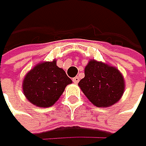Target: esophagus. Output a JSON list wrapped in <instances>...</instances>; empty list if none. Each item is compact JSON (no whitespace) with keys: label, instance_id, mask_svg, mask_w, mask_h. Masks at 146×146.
Returning a JSON list of instances; mask_svg holds the SVG:
<instances>
[{"label":"esophagus","instance_id":"obj_1","mask_svg":"<svg viewBox=\"0 0 146 146\" xmlns=\"http://www.w3.org/2000/svg\"><path fill=\"white\" fill-rule=\"evenodd\" d=\"M79 81V78L78 77H75V78H73V82L74 83H76V84H77V83Z\"/></svg>","mask_w":146,"mask_h":146}]
</instances>
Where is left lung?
Segmentation results:
<instances>
[{
  "label": "left lung",
  "instance_id": "1",
  "mask_svg": "<svg viewBox=\"0 0 146 146\" xmlns=\"http://www.w3.org/2000/svg\"><path fill=\"white\" fill-rule=\"evenodd\" d=\"M78 86L89 100L99 108L110 107L121 100L124 79L116 68L102 62L90 60L85 68V77Z\"/></svg>",
  "mask_w": 146,
  "mask_h": 146
}]
</instances>
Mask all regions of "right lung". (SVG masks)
I'll return each mask as SVG.
<instances>
[{"mask_svg":"<svg viewBox=\"0 0 146 146\" xmlns=\"http://www.w3.org/2000/svg\"><path fill=\"white\" fill-rule=\"evenodd\" d=\"M72 83L63 69L56 66V61L42 62L25 75L23 91L26 99L37 107L46 108L55 104Z\"/></svg>","mask_w":146,"mask_h":146,"instance_id":"1","label":"right lung"}]
</instances>
